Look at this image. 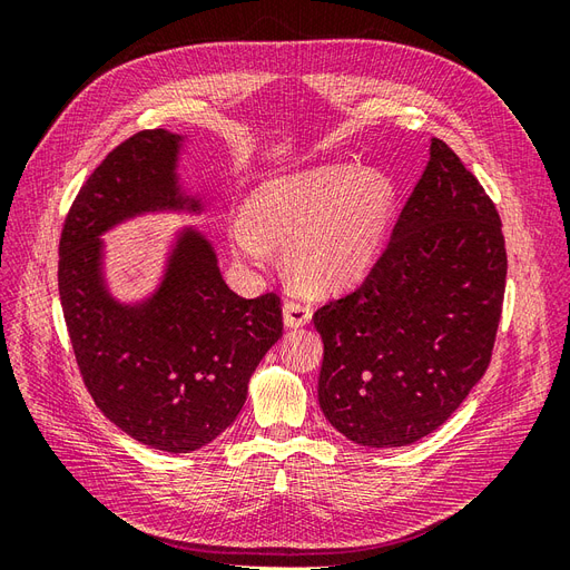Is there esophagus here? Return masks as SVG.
<instances>
[{
	"instance_id": "esophagus-1",
	"label": "esophagus",
	"mask_w": 570,
	"mask_h": 570,
	"mask_svg": "<svg viewBox=\"0 0 570 570\" xmlns=\"http://www.w3.org/2000/svg\"><path fill=\"white\" fill-rule=\"evenodd\" d=\"M283 316H285L287 327H302L312 321V306L299 302V299H289L283 306Z\"/></svg>"
}]
</instances>
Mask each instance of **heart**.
Returning <instances> with one entry per match:
<instances>
[{"label": "heart", "instance_id": "1", "mask_svg": "<svg viewBox=\"0 0 570 570\" xmlns=\"http://www.w3.org/2000/svg\"><path fill=\"white\" fill-rule=\"evenodd\" d=\"M394 187L375 168L327 164L262 183L249 216L230 223L233 249L252 266L285 245L295 278L312 289L344 287L373 268L394 214Z\"/></svg>", "mask_w": 570, "mask_h": 570}]
</instances>
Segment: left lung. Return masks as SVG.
I'll list each match as a JSON object with an SVG mask.
<instances>
[{
    "label": "left lung",
    "instance_id": "8db88e82",
    "mask_svg": "<svg viewBox=\"0 0 570 570\" xmlns=\"http://www.w3.org/2000/svg\"><path fill=\"white\" fill-rule=\"evenodd\" d=\"M504 285L494 204L433 137L364 283L314 314L325 419L361 446H404L433 433L490 366Z\"/></svg>",
    "mask_w": 570,
    "mask_h": 570
}]
</instances>
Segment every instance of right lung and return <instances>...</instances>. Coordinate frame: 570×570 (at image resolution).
I'll use <instances>...</instances> for the list:
<instances>
[{
  "instance_id": "obj_1",
  "label": "right lung",
  "mask_w": 570,
  "mask_h": 570,
  "mask_svg": "<svg viewBox=\"0 0 570 570\" xmlns=\"http://www.w3.org/2000/svg\"><path fill=\"white\" fill-rule=\"evenodd\" d=\"M183 137L140 130L101 161L63 220L59 297L82 375L105 416L132 440L187 454L233 425L258 361L283 335L275 292L245 299L223 281L209 239L185 228L161 285L116 302L101 273V233L164 209L202 212L178 185Z\"/></svg>"
}]
</instances>
